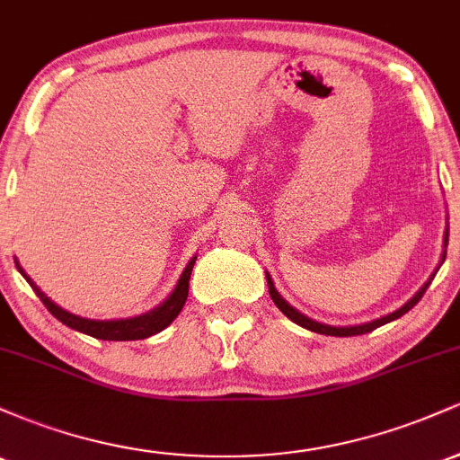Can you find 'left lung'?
I'll use <instances>...</instances> for the list:
<instances>
[{"label":"left lung","mask_w":460,"mask_h":460,"mask_svg":"<svg viewBox=\"0 0 460 460\" xmlns=\"http://www.w3.org/2000/svg\"><path fill=\"white\" fill-rule=\"evenodd\" d=\"M446 242H447V231H446ZM443 260H446V255H443ZM429 285H430V281H429V283H424V288H421L420 292H417L415 296L411 298L409 303L404 305V307H400L398 311H394V314L385 315V318H378V320H374V322H367V324H361V326H344V329H340V326H326V324H320V322L309 320L307 315L298 314L296 309L289 307V305L285 303V300H283L281 296H279V292H277V289H274V285H272V281H270V277H268V292H270V296H272V300H274V305H277V307L281 309L283 314L288 315L289 320L296 322L298 326H303V329H307V331L320 332V335H332V337H352V335H363V332H372L374 329H378V326L387 324V322L398 320L400 315H404L406 311L413 309L415 305L420 303L421 296H424V292H426V289H429Z\"/></svg>","instance_id":"8db88e82"}]
</instances>
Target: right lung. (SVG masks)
Instances as JSON below:
<instances>
[{
    "instance_id": "right-lung-1",
    "label": "right lung",
    "mask_w": 460,
    "mask_h": 460,
    "mask_svg": "<svg viewBox=\"0 0 460 460\" xmlns=\"http://www.w3.org/2000/svg\"><path fill=\"white\" fill-rule=\"evenodd\" d=\"M194 261H197V257L188 263L186 270H183V274H181V279H179L175 292L164 300L160 307L149 311V314H145V315H138V318L112 320V322L86 320V318H77V315L68 314V311L60 309L58 305L51 303V300L47 298L39 288H36L34 281H31V279L23 270H21V268H19V272L23 274L25 281L31 285V289L36 292V296L43 300L47 311H49L54 318L60 320L62 324H66L68 329L86 332V335L97 337V340H105V341H129V340H145V337L155 335V332L164 331L172 320L177 318L179 311L183 309V305H186V300H188V285H190V274H192Z\"/></svg>"
}]
</instances>
